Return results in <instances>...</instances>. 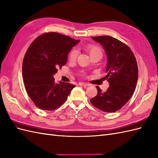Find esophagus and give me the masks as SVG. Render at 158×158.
Here are the masks:
<instances>
[{"mask_svg":"<svg viewBox=\"0 0 158 158\" xmlns=\"http://www.w3.org/2000/svg\"><path fill=\"white\" fill-rule=\"evenodd\" d=\"M79 85H82V86H83V87H87V86L89 85V84L86 83H79Z\"/></svg>","mask_w":158,"mask_h":158,"instance_id":"1","label":"esophagus"}]
</instances>
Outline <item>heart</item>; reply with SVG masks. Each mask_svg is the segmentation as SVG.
Here are the masks:
<instances>
[{
	"label": "heart",
	"instance_id": "1",
	"mask_svg": "<svg viewBox=\"0 0 158 158\" xmlns=\"http://www.w3.org/2000/svg\"><path fill=\"white\" fill-rule=\"evenodd\" d=\"M87 53L89 54L91 58L98 57L101 58L102 56V50L100 47L94 44H88L85 48ZM78 52L76 50H72L69 54V60L73 62L76 60Z\"/></svg>",
	"mask_w": 158,
	"mask_h": 158
}]
</instances>
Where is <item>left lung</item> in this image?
I'll return each instance as SVG.
<instances>
[{"label": "left lung", "instance_id": "left-lung-1", "mask_svg": "<svg viewBox=\"0 0 158 158\" xmlns=\"http://www.w3.org/2000/svg\"><path fill=\"white\" fill-rule=\"evenodd\" d=\"M104 47L107 55L105 77L109 87L103 92L97 86L98 94L90 102L106 112H114L125 105L133 96L138 79L136 58L130 48L109 35L92 37Z\"/></svg>", "mask_w": 158, "mask_h": 158}]
</instances>
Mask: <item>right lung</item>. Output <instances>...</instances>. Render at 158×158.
Returning a JSON list of instances; mask_svg holds the SVG:
<instances>
[{
    "instance_id": "right-lung-1",
    "label": "right lung",
    "mask_w": 158,
    "mask_h": 158,
    "mask_svg": "<svg viewBox=\"0 0 158 158\" xmlns=\"http://www.w3.org/2000/svg\"><path fill=\"white\" fill-rule=\"evenodd\" d=\"M79 40L56 32L35 38L23 61L22 75L27 93L34 104L44 110H54L63 104L75 85L55 82L54 75L66 64L72 48Z\"/></svg>"
}]
</instances>
